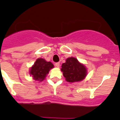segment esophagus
Here are the masks:
<instances>
[{
  "mask_svg": "<svg viewBox=\"0 0 120 120\" xmlns=\"http://www.w3.org/2000/svg\"><path fill=\"white\" fill-rule=\"evenodd\" d=\"M55 66L56 67L59 68V66H60V64H59V62H56V63H55Z\"/></svg>",
  "mask_w": 120,
  "mask_h": 120,
  "instance_id": "34e87169",
  "label": "esophagus"
}]
</instances>
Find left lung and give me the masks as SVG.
<instances>
[{
	"label": "left lung",
	"mask_w": 120,
	"mask_h": 120,
	"mask_svg": "<svg viewBox=\"0 0 120 120\" xmlns=\"http://www.w3.org/2000/svg\"><path fill=\"white\" fill-rule=\"evenodd\" d=\"M61 67V71L64 77L69 83L82 81L87 76V68L74 57L68 58Z\"/></svg>",
	"instance_id": "obj_1"
}]
</instances>
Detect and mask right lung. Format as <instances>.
I'll return each instance as SVG.
<instances>
[{"label": "right lung", "instance_id": "1", "mask_svg": "<svg viewBox=\"0 0 120 120\" xmlns=\"http://www.w3.org/2000/svg\"><path fill=\"white\" fill-rule=\"evenodd\" d=\"M53 68L54 65L52 62L39 58L36 59L34 64L30 68L29 74L35 80L42 82L45 79L50 70Z\"/></svg>", "mask_w": 120, "mask_h": 120}]
</instances>
